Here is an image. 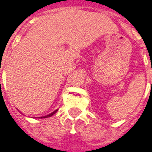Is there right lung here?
Here are the masks:
<instances>
[{
  "label": "right lung",
  "instance_id": "obj_1",
  "mask_svg": "<svg viewBox=\"0 0 152 152\" xmlns=\"http://www.w3.org/2000/svg\"><path fill=\"white\" fill-rule=\"evenodd\" d=\"M57 111V110H55V111H53L52 113H50V114H48V115H47V116H44V117H39V118H47V117H52L56 112Z\"/></svg>",
  "mask_w": 152,
  "mask_h": 152
}]
</instances>
